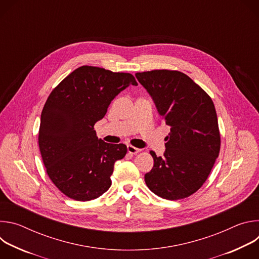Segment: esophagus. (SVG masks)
Wrapping results in <instances>:
<instances>
[{
    "label": "esophagus",
    "instance_id": "1",
    "mask_svg": "<svg viewBox=\"0 0 259 259\" xmlns=\"http://www.w3.org/2000/svg\"><path fill=\"white\" fill-rule=\"evenodd\" d=\"M127 151H128L129 154L136 155V154H138L141 150H140V149H137V147H134L133 145H127Z\"/></svg>",
    "mask_w": 259,
    "mask_h": 259
}]
</instances>
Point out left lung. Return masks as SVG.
I'll list each match as a JSON object with an SVG mask.
<instances>
[{"instance_id": "1", "label": "left lung", "mask_w": 259, "mask_h": 259, "mask_svg": "<svg viewBox=\"0 0 259 259\" xmlns=\"http://www.w3.org/2000/svg\"><path fill=\"white\" fill-rule=\"evenodd\" d=\"M135 77L170 127L164 156L151 152L154 167L144 175L146 186L163 199L190 197L206 181L220 151L213 101L189 76L177 70L136 72Z\"/></svg>"}]
</instances>
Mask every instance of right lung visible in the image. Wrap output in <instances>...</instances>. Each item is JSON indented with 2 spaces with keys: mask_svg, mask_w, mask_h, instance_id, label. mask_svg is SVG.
Wrapping results in <instances>:
<instances>
[{
  "mask_svg": "<svg viewBox=\"0 0 259 259\" xmlns=\"http://www.w3.org/2000/svg\"><path fill=\"white\" fill-rule=\"evenodd\" d=\"M130 85H137L131 73L83 65L49 95L41 115L39 146L50 179L68 198L90 201L112 184L115 162L125 157L127 146L98 139L94 125Z\"/></svg>",
  "mask_w": 259,
  "mask_h": 259,
  "instance_id": "1",
  "label": "right lung"
}]
</instances>
